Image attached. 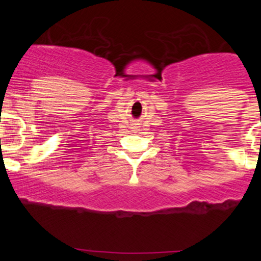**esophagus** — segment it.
<instances>
[{"mask_svg": "<svg viewBox=\"0 0 261 261\" xmlns=\"http://www.w3.org/2000/svg\"><path fill=\"white\" fill-rule=\"evenodd\" d=\"M135 128H137V126H135Z\"/></svg>", "mask_w": 261, "mask_h": 261, "instance_id": "34e87169", "label": "esophagus"}]
</instances>
